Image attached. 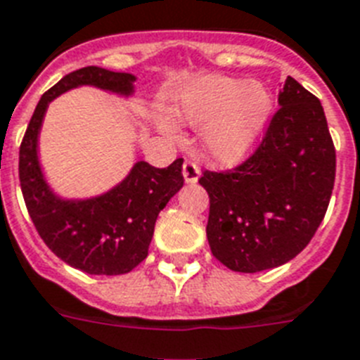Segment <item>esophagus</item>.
Wrapping results in <instances>:
<instances>
[{"instance_id":"obj_1","label":"esophagus","mask_w":360,"mask_h":360,"mask_svg":"<svg viewBox=\"0 0 360 360\" xmlns=\"http://www.w3.org/2000/svg\"><path fill=\"white\" fill-rule=\"evenodd\" d=\"M182 174L187 184H197L200 178V169L195 162H186L182 167Z\"/></svg>"}]
</instances>
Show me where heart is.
<instances>
[{
	"instance_id": "heart-1",
	"label": "heart",
	"mask_w": 360,
	"mask_h": 360,
	"mask_svg": "<svg viewBox=\"0 0 360 360\" xmlns=\"http://www.w3.org/2000/svg\"><path fill=\"white\" fill-rule=\"evenodd\" d=\"M272 106V94L261 82L206 75L178 91L173 114L180 123L202 127V145L213 162L233 165L254 153ZM163 130L169 132L167 127Z\"/></svg>"
}]
</instances>
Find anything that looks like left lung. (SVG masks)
I'll list each match as a JSON object with an SVG mask.
<instances>
[{"label": "left lung", "instance_id": "1", "mask_svg": "<svg viewBox=\"0 0 360 360\" xmlns=\"http://www.w3.org/2000/svg\"><path fill=\"white\" fill-rule=\"evenodd\" d=\"M259 148L233 171H206V236L236 272L276 269L304 250L328 212L335 147L320 101L287 77Z\"/></svg>", "mask_w": 360, "mask_h": 360}]
</instances>
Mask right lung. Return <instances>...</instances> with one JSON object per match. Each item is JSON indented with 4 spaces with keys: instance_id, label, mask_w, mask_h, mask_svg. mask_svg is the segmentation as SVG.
Wrapping results in <instances>:
<instances>
[{
    "instance_id": "1",
    "label": "right lung",
    "mask_w": 360,
    "mask_h": 360,
    "mask_svg": "<svg viewBox=\"0 0 360 360\" xmlns=\"http://www.w3.org/2000/svg\"><path fill=\"white\" fill-rule=\"evenodd\" d=\"M136 77L123 71L88 66L60 79L38 101L20 147L23 200L38 233L64 263L86 274H127L147 257L160 212L184 186L182 163L156 169L136 162L112 189L86 198L62 197L49 186L40 163V130L46 112L58 95L80 86L130 99Z\"/></svg>"
}]
</instances>
